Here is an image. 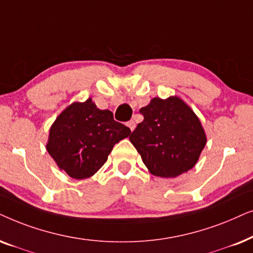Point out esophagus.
Masks as SVG:
<instances>
[{
    "mask_svg": "<svg viewBox=\"0 0 253 253\" xmlns=\"http://www.w3.org/2000/svg\"><path fill=\"white\" fill-rule=\"evenodd\" d=\"M127 126H128V127H129V129H130V130H132V132H133V130H134V129H135V123H134V121H133V120H130V121H128V123H127Z\"/></svg>",
    "mask_w": 253,
    "mask_h": 253,
    "instance_id": "esophagus-1",
    "label": "esophagus"
}]
</instances>
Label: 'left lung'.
I'll list each match as a JSON object with an SVG mask.
<instances>
[{
    "label": "left lung",
    "mask_w": 253,
    "mask_h": 253,
    "mask_svg": "<svg viewBox=\"0 0 253 253\" xmlns=\"http://www.w3.org/2000/svg\"><path fill=\"white\" fill-rule=\"evenodd\" d=\"M143 121L129 140L154 176L174 178L195 166L207 137L199 118L179 97H156L140 109Z\"/></svg>",
    "instance_id": "1"
}]
</instances>
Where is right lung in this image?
<instances>
[{
	"mask_svg": "<svg viewBox=\"0 0 253 253\" xmlns=\"http://www.w3.org/2000/svg\"><path fill=\"white\" fill-rule=\"evenodd\" d=\"M130 129L99 110L91 98L75 102L62 111L49 129L46 149L69 177L84 179L95 174L114 144L129 136Z\"/></svg>",
	"mask_w": 253,
	"mask_h": 253,
	"instance_id": "right-lung-1",
	"label": "right lung"
}]
</instances>
